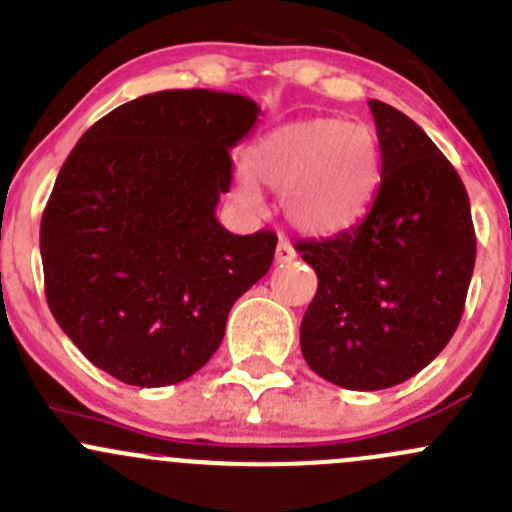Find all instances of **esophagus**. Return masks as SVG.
<instances>
[{
	"mask_svg": "<svg viewBox=\"0 0 512 512\" xmlns=\"http://www.w3.org/2000/svg\"><path fill=\"white\" fill-rule=\"evenodd\" d=\"M295 257H297L295 247L290 245V240H285V237L280 235V240H277V250H275V262L285 265V262H292Z\"/></svg>",
	"mask_w": 512,
	"mask_h": 512,
	"instance_id": "obj_1",
	"label": "esophagus"
}]
</instances>
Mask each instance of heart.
Here are the masks:
<instances>
[{
	"label": "heart",
	"instance_id": "obj_1",
	"mask_svg": "<svg viewBox=\"0 0 512 512\" xmlns=\"http://www.w3.org/2000/svg\"><path fill=\"white\" fill-rule=\"evenodd\" d=\"M375 130L340 117L297 119L265 132L237 177L242 205H260V187L285 195L287 220L307 235H337L362 220L380 187Z\"/></svg>",
	"mask_w": 512,
	"mask_h": 512
}]
</instances>
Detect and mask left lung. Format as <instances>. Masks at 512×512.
Listing matches in <instances>:
<instances>
[{"label":"left lung","mask_w":512,"mask_h":512,"mask_svg":"<svg viewBox=\"0 0 512 512\" xmlns=\"http://www.w3.org/2000/svg\"><path fill=\"white\" fill-rule=\"evenodd\" d=\"M382 175L367 215L295 250L317 292L300 325L307 365L347 390H385L418 375L450 342L475 267L463 180L400 109L370 99Z\"/></svg>","instance_id":"1"}]
</instances>
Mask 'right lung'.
Wrapping results in <instances>:
<instances>
[{
    "mask_svg": "<svg viewBox=\"0 0 512 512\" xmlns=\"http://www.w3.org/2000/svg\"><path fill=\"white\" fill-rule=\"evenodd\" d=\"M257 114L242 94L165 89L104 114L64 160L39 230L44 292L99 370L137 388L187 380L267 275L275 232L215 217Z\"/></svg>",
    "mask_w": 512,
    "mask_h": 512,
    "instance_id": "obj_1",
    "label": "right lung"
}]
</instances>
